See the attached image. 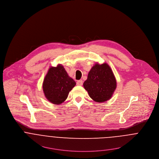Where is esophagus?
<instances>
[{"label": "esophagus", "instance_id": "1", "mask_svg": "<svg viewBox=\"0 0 159 159\" xmlns=\"http://www.w3.org/2000/svg\"><path fill=\"white\" fill-rule=\"evenodd\" d=\"M83 84V81L82 80H79V81H78L77 83H76V84H77L78 86H82Z\"/></svg>", "mask_w": 159, "mask_h": 159}]
</instances>
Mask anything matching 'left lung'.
Segmentation results:
<instances>
[{
	"instance_id": "1",
	"label": "left lung",
	"mask_w": 159,
	"mask_h": 159,
	"mask_svg": "<svg viewBox=\"0 0 159 159\" xmlns=\"http://www.w3.org/2000/svg\"><path fill=\"white\" fill-rule=\"evenodd\" d=\"M83 86L93 101L105 102L111 98L116 90V77L107 63H96L89 72Z\"/></svg>"
}]
</instances>
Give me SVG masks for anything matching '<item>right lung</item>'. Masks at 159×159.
I'll list each match as a JSON object with an SVG mask.
<instances>
[{
  "label": "right lung",
  "instance_id": "obj_1",
  "mask_svg": "<svg viewBox=\"0 0 159 159\" xmlns=\"http://www.w3.org/2000/svg\"><path fill=\"white\" fill-rule=\"evenodd\" d=\"M76 85L61 64L50 67L45 76L43 84L46 98L54 104H60L65 101L69 92Z\"/></svg>",
  "mask_w": 159,
  "mask_h": 159
}]
</instances>
